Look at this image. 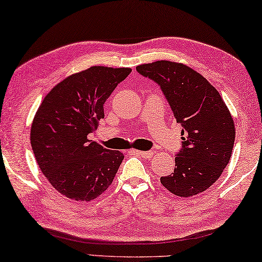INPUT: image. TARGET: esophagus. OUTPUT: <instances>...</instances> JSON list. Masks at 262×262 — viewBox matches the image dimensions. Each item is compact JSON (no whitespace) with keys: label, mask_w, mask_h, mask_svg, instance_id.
I'll return each mask as SVG.
<instances>
[{"label":"esophagus","mask_w":262,"mask_h":262,"mask_svg":"<svg viewBox=\"0 0 262 262\" xmlns=\"http://www.w3.org/2000/svg\"><path fill=\"white\" fill-rule=\"evenodd\" d=\"M131 153L139 155V157L144 158V159H149L153 157V152H150V150H136V149H134V150H131Z\"/></svg>","instance_id":"obj_1"}]
</instances>
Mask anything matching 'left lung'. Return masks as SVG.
I'll use <instances>...</instances> for the list:
<instances>
[{
    "label": "left lung",
    "mask_w": 262,
    "mask_h": 262,
    "mask_svg": "<svg viewBox=\"0 0 262 262\" xmlns=\"http://www.w3.org/2000/svg\"><path fill=\"white\" fill-rule=\"evenodd\" d=\"M136 69L161 87L183 126L175 169L160 178L161 184L183 198L201 193L219 180L230 161L236 135L230 112L217 90L185 64L157 61Z\"/></svg>",
    "instance_id": "8db88e82"
}]
</instances>
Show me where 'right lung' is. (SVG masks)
Masks as SVG:
<instances>
[{
	"label": "right lung",
	"instance_id": "add662e5",
	"mask_svg": "<svg viewBox=\"0 0 262 262\" xmlns=\"http://www.w3.org/2000/svg\"><path fill=\"white\" fill-rule=\"evenodd\" d=\"M130 68L91 67L63 79L45 96L33 118L31 145L43 175L59 193L90 201L112 185L124 155L87 136L104 117L103 104Z\"/></svg>",
	"mask_w": 262,
	"mask_h": 262
}]
</instances>
